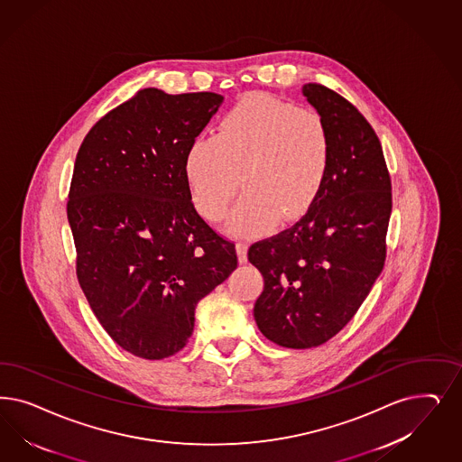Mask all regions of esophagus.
<instances>
[{
	"label": "esophagus",
	"instance_id": "esophagus-1",
	"mask_svg": "<svg viewBox=\"0 0 462 462\" xmlns=\"http://www.w3.org/2000/svg\"><path fill=\"white\" fill-rule=\"evenodd\" d=\"M236 252H238L239 263H246L248 260V245L245 241L236 243Z\"/></svg>",
	"mask_w": 462,
	"mask_h": 462
}]
</instances>
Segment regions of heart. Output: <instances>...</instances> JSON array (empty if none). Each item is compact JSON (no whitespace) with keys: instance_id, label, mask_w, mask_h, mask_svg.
<instances>
[{"instance_id":"obj_1","label":"heart","mask_w":462,"mask_h":462,"mask_svg":"<svg viewBox=\"0 0 462 462\" xmlns=\"http://www.w3.org/2000/svg\"><path fill=\"white\" fill-rule=\"evenodd\" d=\"M331 166V134L325 117L268 95H248L233 105L216 135H200L187 149L185 180L197 210L219 221L239 189L248 194L229 227L258 235L277 219L294 221L313 208Z\"/></svg>"}]
</instances>
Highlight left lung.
<instances>
[{"mask_svg": "<svg viewBox=\"0 0 462 462\" xmlns=\"http://www.w3.org/2000/svg\"><path fill=\"white\" fill-rule=\"evenodd\" d=\"M302 95L329 127L327 183L298 223L248 250L265 282L254 321L285 348L323 345L356 316L384 267L393 208L391 177L371 124L323 85L308 83Z\"/></svg>", "mask_w": 462, "mask_h": 462, "instance_id": "8db88e82", "label": "left lung"}]
</instances>
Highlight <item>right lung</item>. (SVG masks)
<instances>
[{
	"mask_svg": "<svg viewBox=\"0 0 462 462\" xmlns=\"http://www.w3.org/2000/svg\"><path fill=\"white\" fill-rule=\"evenodd\" d=\"M223 104L210 91H137L76 154L68 221L76 275L110 338L160 360L192 337L195 306L238 267L235 243L195 210L187 149Z\"/></svg>",
	"mask_w": 462,
	"mask_h": 462,
	"instance_id": "obj_1",
	"label": "right lung"
}]
</instances>
